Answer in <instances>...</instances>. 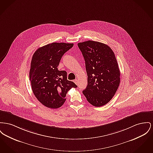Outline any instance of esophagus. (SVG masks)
I'll return each mask as SVG.
<instances>
[{
    "mask_svg": "<svg viewBox=\"0 0 153 153\" xmlns=\"http://www.w3.org/2000/svg\"><path fill=\"white\" fill-rule=\"evenodd\" d=\"M74 83L76 84V85H78L79 84V81H78V80H77V79H76V80H74Z\"/></svg>",
    "mask_w": 153,
    "mask_h": 153,
    "instance_id": "esophagus-1",
    "label": "esophagus"
}]
</instances>
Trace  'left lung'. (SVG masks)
Here are the masks:
<instances>
[{
    "instance_id": "obj_1",
    "label": "left lung",
    "mask_w": 153,
    "mask_h": 153,
    "mask_svg": "<svg viewBox=\"0 0 153 153\" xmlns=\"http://www.w3.org/2000/svg\"><path fill=\"white\" fill-rule=\"evenodd\" d=\"M85 62L88 85L82 91L92 105L100 107L115 95L120 72L114 52L108 45L88 40L78 43Z\"/></svg>"
}]
</instances>
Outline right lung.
<instances>
[{"label":"right lung","mask_w":153,"mask_h":153,"mask_svg":"<svg viewBox=\"0 0 153 153\" xmlns=\"http://www.w3.org/2000/svg\"><path fill=\"white\" fill-rule=\"evenodd\" d=\"M73 46V43H53L39 48L32 56L29 71L32 90L45 107L60 108L68 91L77 87L67 80V72L57 68L63 54Z\"/></svg>","instance_id":"right-lung-1"}]
</instances>
